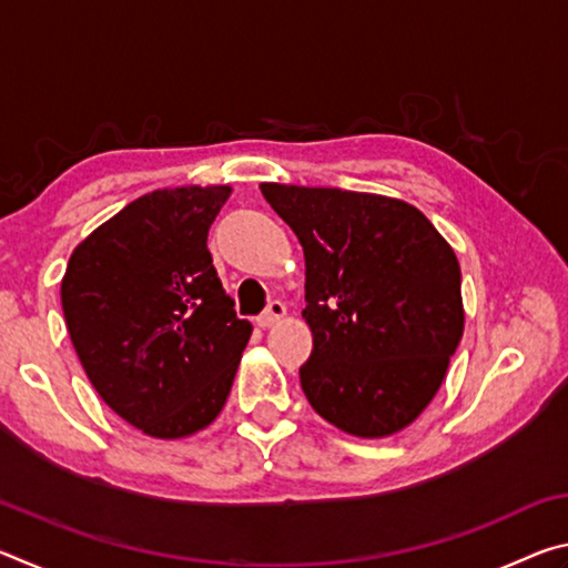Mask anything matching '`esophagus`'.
<instances>
[{
    "label": "esophagus",
    "mask_w": 568,
    "mask_h": 568,
    "mask_svg": "<svg viewBox=\"0 0 568 568\" xmlns=\"http://www.w3.org/2000/svg\"><path fill=\"white\" fill-rule=\"evenodd\" d=\"M287 315V307H285V303H281V301H273L271 305L265 307V313L261 315V318H257V325H261V328H271V325H275V323H281L283 318Z\"/></svg>",
    "instance_id": "obj_1"
}]
</instances>
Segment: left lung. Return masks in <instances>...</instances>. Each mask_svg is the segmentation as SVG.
Here are the masks:
<instances>
[{"label": "left lung", "mask_w": 568, "mask_h": 568, "mask_svg": "<svg viewBox=\"0 0 568 568\" xmlns=\"http://www.w3.org/2000/svg\"><path fill=\"white\" fill-rule=\"evenodd\" d=\"M261 192L305 255L307 403L351 436L398 434L434 400L464 335L454 247L406 200L281 182Z\"/></svg>", "instance_id": "obj_1"}]
</instances>
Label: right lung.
<instances>
[{
	"label": "right lung",
	"instance_id": "1",
	"mask_svg": "<svg viewBox=\"0 0 568 568\" xmlns=\"http://www.w3.org/2000/svg\"><path fill=\"white\" fill-rule=\"evenodd\" d=\"M230 185L152 190L82 240L62 277L67 331L100 398L145 436L207 428L253 325L207 250Z\"/></svg>",
	"mask_w": 568,
	"mask_h": 568
}]
</instances>
